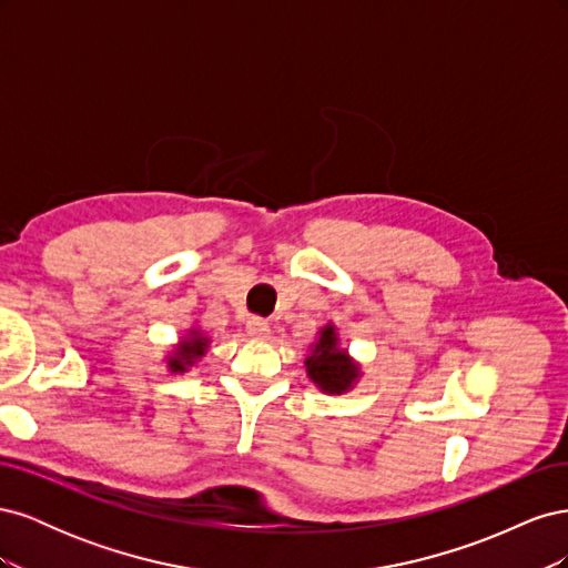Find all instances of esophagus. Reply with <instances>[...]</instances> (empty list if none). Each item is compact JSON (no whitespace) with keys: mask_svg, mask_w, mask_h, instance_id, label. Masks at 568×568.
Returning <instances> with one entry per match:
<instances>
[{"mask_svg":"<svg viewBox=\"0 0 568 568\" xmlns=\"http://www.w3.org/2000/svg\"><path fill=\"white\" fill-rule=\"evenodd\" d=\"M246 332H248L251 338L263 341V338L270 336V324H267L265 320H261V317H251V320L246 322Z\"/></svg>","mask_w":568,"mask_h":568,"instance_id":"obj_1","label":"esophagus"}]
</instances>
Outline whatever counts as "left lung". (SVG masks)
<instances>
[{
    "mask_svg": "<svg viewBox=\"0 0 568 568\" xmlns=\"http://www.w3.org/2000/svg\"><path fill=\"white\" fill-rule=\"evenodd\" d=\"M307 376L324 393L341 395L353 388L359 376V367L353 363L346 351L338 348V336L334 324H326L313 346L311 357L305 359Z\"/></svg>",
    "mask_w": 568,
    "mask_h": 568,
    "instance_id": "8db88e82",
    "label": "left lung"
}]
</instances>
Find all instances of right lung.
<instances>
[{
    "label": "right lung",
    "instance_id": "1",
    "mask_svg": "<svg viewBox=\"0 0 568 568\" xmlns=\"http://www.w3.org/2000/svg\"><path fill=\"white\" fill-rule=\"evenodd\" d=\"M209 348V338H205L199 329L189 332V338H184L180 346L173 351V355L168 357V369L170 372H186V367H192L196 359Z\"/></svg>",
    "mask_w": 568,
    "mask_h": 568
}]
</instances>
